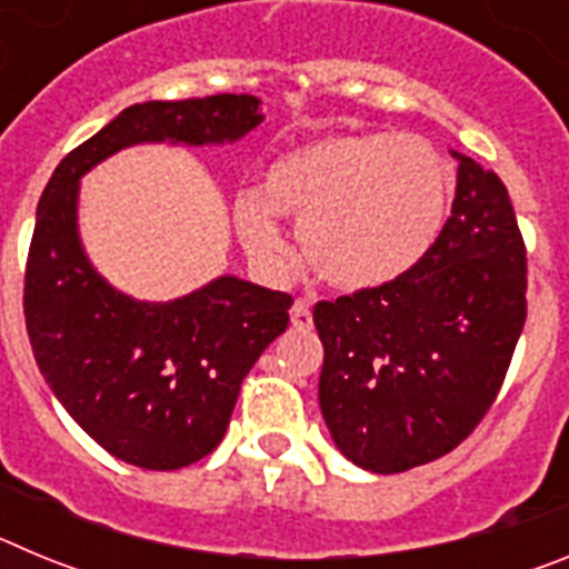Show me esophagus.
<instances>
[{
  "instance_id": "34e87169",
  "label": "esophagus",
  "mask_w": 569,
  "mask_h": 569,
  "mask_svg": "<svg viewBox=\"0 0 569 569\" xmlns=\"http://www.w3.org/2000/svg\"><path fill=\"white\" fill-rule=\"evenodd\" d=\"M290 321H293L296 330H310L313 328V310H310L308 301H296L293 310H290Z\"/></svg>"
}]
</instances>
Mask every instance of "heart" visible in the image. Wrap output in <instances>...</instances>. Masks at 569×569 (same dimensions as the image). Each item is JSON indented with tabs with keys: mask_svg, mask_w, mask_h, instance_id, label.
Returning a JSON list of instances; mask_svg holds the SVG:
<instances>
[{
	"mask_svg": "<svg viewBox=\"0 0 569 569\" xmlns=\"http://www.w3.org/2000/svg\"><path fill=\"white\" fill-rule=\"evenodd\" d=\"M456 176L450 162L405 133L313 139L273 159L259 193L236 199L244 248L284 259L276 216H299L310 268L345 290L379 288L413 270L445 228Z\"/></svg>",
	"mask_w": 569,
	"mask_h": 569,
	"instance_id": "obj_1",
	"label": "heart"
}]
</instances>
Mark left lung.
<instances>
[{"label":"left lung","instance_id":"obj_1","mask_svg":"<svg viewBox=\"0 0 569 569\" xmlns=\"http://www.w3.org/2000/svg\"><path fill=\"white\" fill-rule=\"evenodd\" d=\"M459 159L450 219L413 270L313 308L321 416L373 472L456 450L501 390L527 319V250L505 182Z\"/></svg>","mask_w":569,"mask_h":569}]
</instances>
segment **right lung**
Wrapping results in <instances>:
<instances>
[{"label":"right lung","instance_id":"1","mask_svg":"<svg viewBox=\"0 0 569 569\" xmlns=\"http://www.w3.org/2000/svg\"><path fill=\"white\" fill-rule=\"evenodd\" d=\"M261 119L250 93L130 104L64 156L39 199L24 268L30 347L70 419L128 465L179 470L213 453L244 376L288 330L293 296L236 276L164 305L119 293L79 241V179L130 144L236 142Z\"/></svg>","mask_w":569,"mask_h":569}]
</instances>
